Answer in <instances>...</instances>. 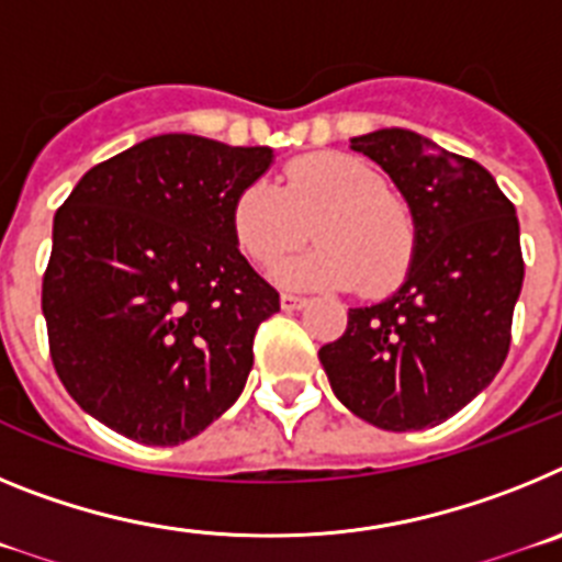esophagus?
Returning <instances> with one entry per match:
<instances>
[{"instance_id":"34e87169","label":"esophagus","mask_w":562,"mask_h":562,"mask_svg":"<svg viewBox=\"0 0 562 562\" xmlns=\"http://www.w3.org/2000/svg\"><path fill=\"white\" fill-rule=\"evenodd\" d=\"M304 306H306V297L292 295V292H284V295H281V310L295 312V310H304Z\"/></svg>"}]
</instances>
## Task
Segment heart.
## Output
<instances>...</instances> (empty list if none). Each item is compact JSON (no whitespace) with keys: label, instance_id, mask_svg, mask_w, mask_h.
Masks as SVG:
<instances>
[{"label":"heart","instance_id":"1","mask_svg":"<svg viewBox=\"0 0 562 562\" xmlns=\"http://www.w3.org/2000/svg\"><path fill=\"white\" fill-rule=\"evenodd\" d=\"M310 225L321 247L286 258L276 281L306 290L360 284L385 292L408 272L416 225L408 205L385 191L374 166L340 151L297 157L284 168V186L250 180L233 196L231 227L256 265H276L295 250Z\"/></svg>","mask_w":562,"mask_h":562}]
</instances>
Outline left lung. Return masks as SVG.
<instances>
[{
  "label": "left lung",
  "instance_id": "8db88e82",
  "mask_svg": "<svg viewBox=\"0 0 562 562\" xmlns=\"http://www.w3.org/2000/svg\"><path fill=\"white\" fill-rule=\"evenodd\" d=\"M389 173L416 225L411 267L385 301L349 310L317 351L337 400L382 430H422L459 414L509 351L524 286L515 205L493 173L408 128L351 137Z\"/></svg>",
  "mask_w": 562,
  "mask_h": 562
}]
</instances>
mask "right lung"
<instances>
[{
	"label": "right lung",
	"instance_id": "right-lung-1",
	"mask_svg": "<svg viewBox=\"0 0 562 562\" xmlns=\"http://www.w3.org/2000/svg\"><path fill=\"white\" fill-rule=\"evenodd\" d=\"M267 146L157 134L83 173L53 220L42 310L69 396L114 434L168 448L245 391L278 312L231 227Z\"/></svg>",
	"mask_w": 562,
	"mask_h": 562
}]
</instances>
